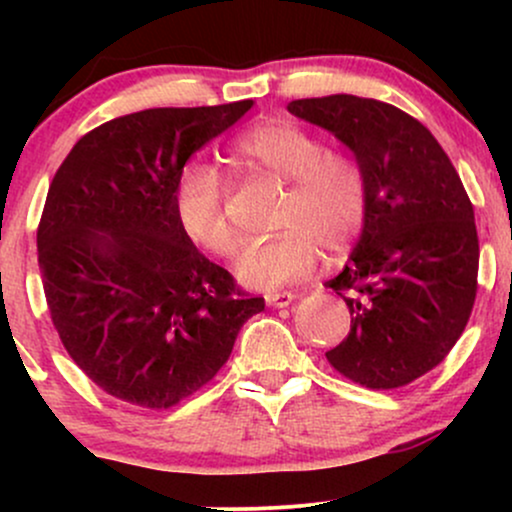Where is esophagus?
Masks as SVG:
<instances>
[{"mask_svg":"<svg viewBox=\"0 0 512 512\" xmlns=\"http://www.w3.org/2000/svg\"><path fill=\"white\" fill-rule=\"evenodd\" d=\"M264 301H267V305H272V308H289V305L296 301V293H291V291L267 293V296H264Z\"/></svg>","mask_w":512,"mask_h":512,"instance_id":"1","label":"esophagus"}]
</instances>
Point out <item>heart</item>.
Segmentation results:
<instances>
[{
    "mask_svg": "<svg viewBox=\"0 0 512 512\" xmlns=\"http://www.w3.org/2000/svg\"><path fill=\"white\" fill-rule=\"evenodd\" d=\"M238 158L289 182L274 238L252 243L236 274L250 289H279L308 276L322 250L344 255L370 216V182L349 151L327 149L317 134L289 120H264L236 144ZM175 216L192 243L233 257L240 238L226 214V185L211 166H190L175 190Z\"/></svg>",
    "mask_w": 512,
    "mask_h": 512,
    "instance_id": "b5f03b06",
    "label": "heart"
}]
</instances>
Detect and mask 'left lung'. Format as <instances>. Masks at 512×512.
Segmentation results:
<instances>
[{
    "mask_svg": "<svg viewBox=\"0 0 512 512\" xmlns=\"http://www.w3.org/2000/svg\"><path fill=\"white\" fill-rule=\"evenodd\" d=\"M332 132L370 182V216L344 272L327 281L351 313L327 361L370 390L414 383L450 354L477 298L474 207L443 146L395 105L334 93L289 103Z\"/></svg>",
    "mask_w": 512,
    "mask_h": 512,
    "instance_id": "1",
    "label": "left lung"
}]
</instances>
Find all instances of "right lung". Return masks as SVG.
Wrapping results in <instances>:
<instances>
[{"mask_svg": "<svg viewBox=\"0 0 512 512\" xmlns=\"http://www.w3.org/2000/svg\"><path fill=\"white\" fill-rule=\"evenodd\" d=\"M252 108H151L84 134L50 182L38 264L64 349L103 392L142 409L195 395L262 313L180 228L187 158Z\"/></svg>", "mask_w": 512, "mask_h": 512, "instance_id": "obj_1", "label": "right lung"}]
</instances>
